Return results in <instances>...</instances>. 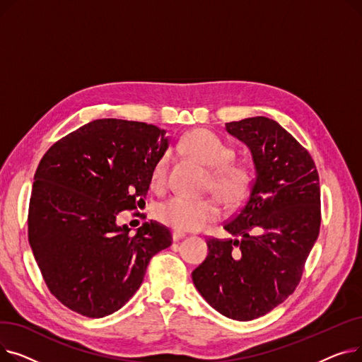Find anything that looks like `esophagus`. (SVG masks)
Returning a JSON list of instances; mask_svg holds the SVG:
<instances>
[{"mask_svg":"<svg viewBox=\"0 0 362 362\" xmlns=\"http://www.w3.org/2000/svg\"><path fill=\"white\" fill-rule=\"evenodd\" d=\"M171 236H173V240H175V242H177V240H180V239L185 238V233H183V232H179V230H175L173 233H171Z\"/></svg>","mask_w":362,"mask_h":362,"instance_id":"1","label":"esophagus"}]
</instances>
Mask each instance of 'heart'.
Here are the masks:
<instances>
[{"mask_svg":"<svg viewBox=\"0 0 362 362\" xmlns=\"http://www.w3.org/2000/svg\"><path fill=\"white\" fill-rule=\"evenodd\" d=\"M182 148L201 164L213 168V189L226 205L236 206L248 195L251 171L242 164L229 163L233 157V149L214 133L205 129L189 132L182 139ZM165 171L167 157H161L152 171V183L161 186L165 180ZM220 213V204L214 197L189 198L175 195L157 208L160 221L176 230L204 229L206 224L217 220Z\"/></svg>","mask_w":362,"mask_h":362,"instance_id":"heart-1","label":"heart"}]
</instances>
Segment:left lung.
<instances>
[{
  "label": "left lung",
  "mask_w": 362,
  "mask_h": 362,
  "mask_svg": "<svg viewBox=\"0 0 362 362\" xmlns=\"http://www.w3.org/2000/svg\"><path fill=\"white\" fill-rule=\"evenodd\" d=\"M251 151L255 176L248 198L224 223L230 239H208L192 272L201 296L220 314L250 321L265 315L298 286L320 232V180L314 160L269 117L226 123Z\"/></svg>",
  "instance_id": "obj_1"
}]
</instances>
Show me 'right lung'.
Here are the masks:
<instances>
[{
    "label": "right lung",
    "instance_id": "obj_1",
    "mask_svg": "<svg viewBox=\"0 0 362 362\" xmlns=\"http://www.w3.org/2000/svg\"><path fill=\"white\" fill-rule=\"evenodd\" d=\"M167 148L164 129L100 119L45 152L30 195L29 243L49 292L71 311L116 313L141 288L149 259L171 245L157 221L135 235L117 224L122 211L144 202Z\"/></svg>",
    "mask_w": 362,
    "mask_h": 362
}]
</instances>
